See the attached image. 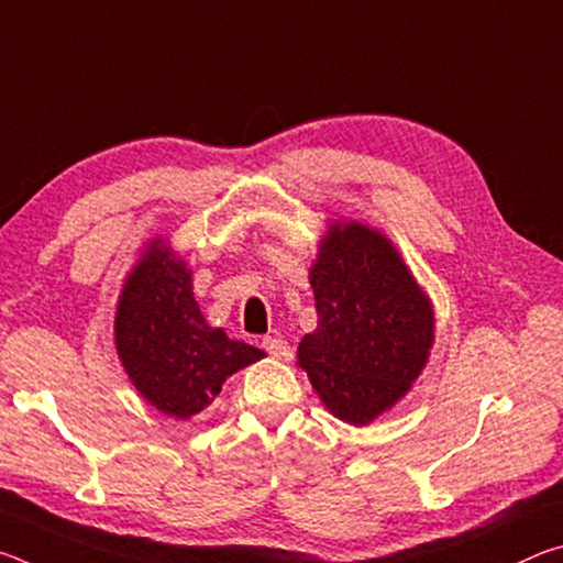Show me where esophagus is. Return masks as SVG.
<instances>
[{"label": "esophagus", "mask_w": 563, "mask_h": 563, "mask_svg": "<svg viewBox=\"0 0 563 563\" xmlns=\"http://www.w3.org/2000/svg\"><path fill=\"white\" fill-rule=\"evenodd\" d=\"M263 347L273 360H290L292 357V347L288 345V340H283V338H263Z\"/></svg>", "instance_id": "1"}]
</instances>
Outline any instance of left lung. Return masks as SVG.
<instances>
[{
	"mask_svg": "<svg viewBox=\"0 0 563 563\" xmlns=\"http://www.w3.org/2000/svg\"><path fill=\"white\" fill-rule=\"evenodd\" d=\"M310 285L318 328L300 340L298 365L342 422H373L427 365L432 302L393 241L357 221L330 225Z\"/></svg>",
	"mask_w": 563,
	"mask_h": 563,
	"instance_id": "left-lung-1",
	"label": "left lung"
}]
</instances>
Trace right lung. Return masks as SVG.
<instances>
[{"mask_svg": "<svg viewBox=\"0 0 563 563\" xmlns=\"http://www.w3.org/2000/svg\"><path fill=\"white\" fill-rule=\"evenodd\" d=\"M113 338L133 387L176 419L201 412L225 377L265 357L263 350L208 325L186 261L161 241L148 245L123 283Z\"/></svg>", "mask_w": 563, "mask_h": 563, "instance_id": "add662e5", "label": "right lung"}]
</instances>
